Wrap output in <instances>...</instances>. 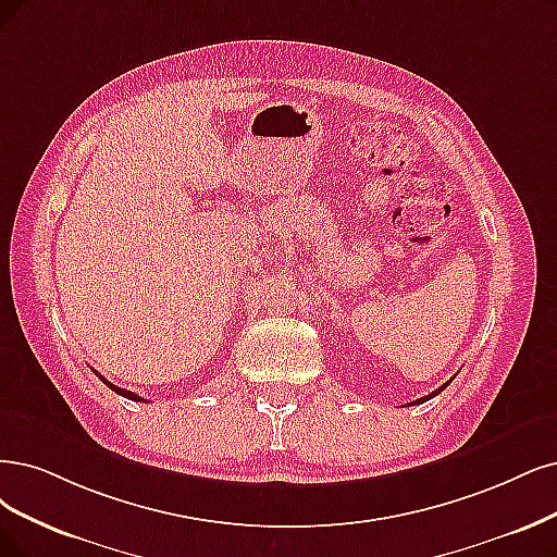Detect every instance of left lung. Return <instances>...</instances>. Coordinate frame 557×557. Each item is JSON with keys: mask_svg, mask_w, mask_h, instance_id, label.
I'll return each instance as SVG.
<instances>
[{"mask_svg": "<svg viewBox=\"0 0 557 557\" xmlns=\"http://www.w3.org/2000/svg\"><path fill=\"white\" fill-rule=\"evenodd\" d=\"M447 385H449V383H445V385H441V387H438V389H436V393H431V395H426V397H422V399H418V401H410V404H422V401H426V399H431V397H436V395H438V393H443V389H445V387H447Z\"/></svg>", "mask_w": 557, "mask_h": 557, "instance_id": "obj_1", "label": "left lung"}]
</instances>
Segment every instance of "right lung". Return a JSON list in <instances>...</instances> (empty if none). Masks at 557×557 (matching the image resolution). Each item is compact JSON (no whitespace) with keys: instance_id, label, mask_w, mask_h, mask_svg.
Instances as JSON below:
<instances>
[{"instance_id":"add662e5","label":"right lung","mask_w":557,"mask_h":557,"mask_svg":"<svg viewBox=\"0 0 557 557\" xmlns=\"http://www.w3.org/2000/svg\"><path fill=\"white\" fill-rule=\"evenodd\" d=\"M96 376L102 381V383H106L110 389H112V393H116V395H121V397H126V399H133V401H147V399H144V397H139V395H135V393H131V389H126V387H119V385H114V383H110L106 376H102V374H98L96 372Z\"/></svg>"}]
</instances>
